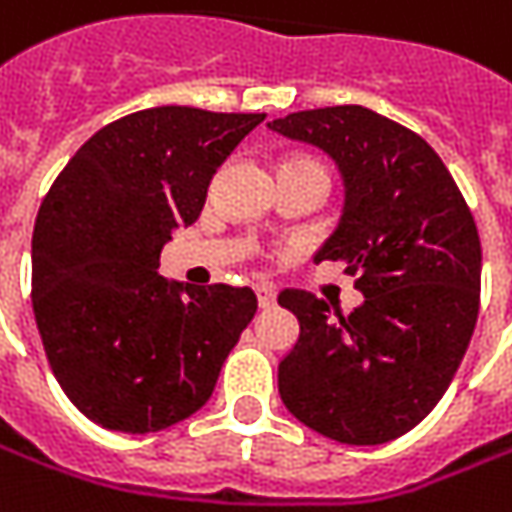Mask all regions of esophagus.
<instances>
[{"mask_svg":"<svg viewBox=\"0 0 512 512\" xmlns=\"http://www.w3.org/2000/svg\"><path fill=\"white\" fill-rule=\"evenodd\" d=\"M255 294H257V303H260V309H269V306H274L272 286H266V283H257Z\"/></svg>","mask_w":512,"mask_h":512,"instance_id":"obj_1","label":"esophagus"}]
</instances>
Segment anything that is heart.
I'll return each instance as SVG.
<instances>
[{
	"label": "heart",
	"instance_id": "b5f03b06",
	"mask_svg": "<svg viewBox=\"0 0 512 512\" xmlns=\"http://www.w3.org/2000/svg\"><path fill=\"white\" fill-rule=\"evenodd\" d=\"M283 167H314L320 169L314 161H309V158H297V161H289V164H283Z\"/></svg>",
	"mask_w": 512,
	"mask_h": 512
}]
</instances>
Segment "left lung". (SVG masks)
Returning <instances> with one entry per match:
<instances>
[{
    "label": "left lung",
    "instance_id": "left-lung-1",
    "mask_svg": "<svg viewBox=\"0 0 512 512\" xmlns=\"http://www.w3.org/2000/svg\"><path fill=\"white\" fill-rule=\"evenodd\" d=\"M269 130L334 158L343 218L314 260H343L365 297L351 314H331L309 291L277 297L300 323L277 368L280 399L334 442H391L431 414L473 337L482 289L473 215L431 144L368 107L303 110Z\"/></svg>",
    "mask_w": 512,
    "mask_h": 512
}]
</instances>
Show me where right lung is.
<instances>
[{"label":"right lung","mask_w":512,"mask_h":512,"mask_svg":"<svg viewBox=\"0 0 512 512\" xmlns=\"http://www.w3.org/2000/svg\"><path fill=\"white\" fill-rule=\"evenodd\" d=\"M263 113L152 107L101 127L53 181L33 226V314L67 399L107 431L152 433L212 397L257 297L158 274L198 221L212 175Z\"/></svg>","instance_id":"1"}]
</instances>
